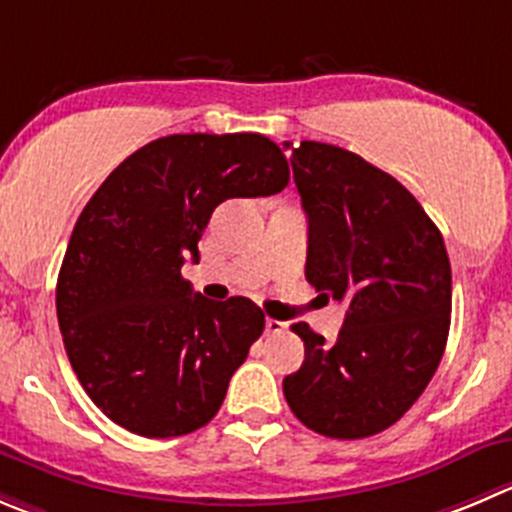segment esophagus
<instances>
[{
  "label": "esophagus",
  "mask_w": 512,
  "mask_h": 512,
  "mask_svg": "<svg viewBox=\"0 0 512 512\" xmlns=\"http://www.w3.org/2000/svg\"><path fill=\"white\" fill-rule=\"evenodd\" d=\"M286 321H279V319H266V332L269 334H281L286 332Z\"/></svg>",
  "instance_id": "34e87169"
}]
</instances>
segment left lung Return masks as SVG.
<instances>
[{"instance_id": "obj_1", "label": "left lung", "mask_w": 512, "mask_h": 512, "mask_svg": "<svg viewBox=\"0 0 512 512\" xmlns=\"http://www.w3.org/2000/svg\"><path fill=\"white\" fill-rule=\"evenodd\" d=\"M291 170L309 221L306 281L347 316L334 344L306 321L291 326L304 364L284 377V397L309 430L362 440L405 415L440 364L450 259L417 198L357 153L301 140Z\"/></svg>"}]
</instances>
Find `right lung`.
Here are the masks:
<instances>
[{
    "label": "right lung",
    "mask_w": 512,
    "mask_h": 512,
    "mask_svg": "<svg viewBox=\"0 0 512 512\" xmlns=\"http://www.w3.org/2000/svg\"><path fill=\"white\" fill-rule=\"evenodd\" d=\"M286 183L284 153L264 135H168L87 201L62 259L57 321L77 379L110 420L160 440L216 417L266 319L246 296L203 299L180 269L201 259L218 203Z\"/></svg>",
    "instance_id": "obj_1"
}]
</instances>
